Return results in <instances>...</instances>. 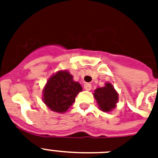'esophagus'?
<instances>
[{
  "instance_id": "esophagus-1",
  "label": "esophagus",
  "mask_w": 158,
  "mask_h": 158,
  "mask_svg": "<svg viewBox=\"0 0 158 158\" xmlns=\"http://www.w3.org/2000/svg\"><path fill=\"white\" fill-rule=\"evenodd\" d=\"M84 89L85 90H88V91H89V90H91L92 89V85L90 84H84Z\"/></svg>"
}]
</instances>
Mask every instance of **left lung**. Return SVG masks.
<instances>
[{"mask_svg":"<svg viewBox=\"0 0 158 158\" xmlns=\"http://www.w3.org/2000/svg\"><path fill=\"white\" fill-rule=\"evenodd\" d=\"M94 98L98 103L99 108L103 111H110L115 107L118 101L117 93L109 83H106L105 87L97 89L94 93Z\"/></svg>","mask_w":158,"mask_h":158,"instance_id":"obj_1","label":"left lung"}]
</instances>
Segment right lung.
Segmentation results:
<instances>
[{"mask_svg": "<svg viewBox=\"0 0 158 158\" xmlns=\"http://www.w3.org/2000/svg\"><path fill=\"white\" fill-rule=\"evenodd\" d=\"M81 91V85L73 80L69 72L59 71L48 79L43 90V102L53 111L64 112Z\"/></svg>", "mask_w": 158, "mask_h": 158, "instance_id": "1", "label": "right lung"}]
</instances>
